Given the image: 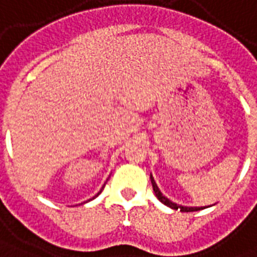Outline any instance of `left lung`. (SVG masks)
<instances>
[{
  "label": "left lung",
  "mask_w": 257,
  "mask_h": 257,
  "mask_svg": "<svg viewBox=\"0 0 257 257\" xmlns=\"http://www.w3.org/2000/svg\"><path fill=\"white\" fill-rule=\"evenodd\" d=\"M150 180H151V184H153V189L154 192H155V196L158 197V200L162 201L163 204L167 207H170V208H173V210H180L181 212H192V211H199V210H203L204 207H185V206H178V204H176V203H173L172 200H169L167 197H165L162 195V192L159 191V188H158L157 182H155V180H154L153 174L150 176Z\"/></svg>",
  "instance_id": "left-lung-1"
}]
</instances>
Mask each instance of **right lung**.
<instances>
[{
	"mask_svg": "<svg viewBox=\"0 0 257 257\" xmlns=\"http://www.w3.org/2000/svg\"><path fill=\"white\" fill-rule=\"evenodd\" d=\"M100 192H102V189H100ZM100 192H99V193H100ZM99 193H98V195H99ZM98 195H96V196H98Z\"/></svg>",
	"mask_w": 257,
	"mask_h": 257,
	"instance_id": "add662e5",
	"label": "right lung"
}]
</instances>
